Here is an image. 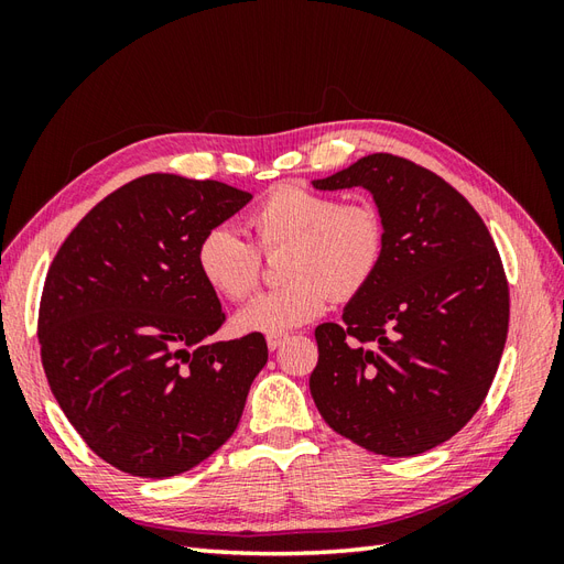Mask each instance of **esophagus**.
<instances>
[{"mask_svg": "<svg viewBox=\"0 0 564 564\" xmlns=\"http://www.w3.org/2000/svg\"><path fill=\"white\" fill-rule=\"evenodd\" d=\"M284 340H286L284 334H272V336H268V348L270 350H278L284 344Z\"/></svg>", "mask_w": 564, "mask_h": 564, "instance_id": "1", "label": "esophagus"}]
</instances>
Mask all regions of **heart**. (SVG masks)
<instances>
[{
	"instance_id": "1",
	"label": "heart",
	"mask_w": 564,
	"mask_h": 564,
	"mask_svg": "<svg viewBox=\"0 0 564 564\" xmlns=\"http://www.w3.org/2000/svg\"><path fill=\"white\" fill-rule=\"evenodd\" d=\"M256 246L232 226H214L197 245V268L216 294L247 299L261 280L263 253L286 247L282 286L251 299L235 324L245 334H284L317 319L329 299L348 301L373 280L383 259L386 228L367 199L338 202L301 183H284L249 214Z\"/></svg>"
}]
</instances>
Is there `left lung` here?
Masks as SVG:
<instances>
[{
	"mask_svg": "<svg viewBox=\"0 0 564 564\" xmlns=\"http://www.w3.org/2000/svg\"><path fill=\"white\" fill-rule=\"evenodd\" d=\"M313 185L367 187L386 228L377 275L344 322L315 329L313 400L329 429L373 454L429 452L473 419L499 369L501 256L470 202L404 158L377 152Z\"/></svg>",
	"mask_w": 564,
	"mask_h": 564,
	"instance_id": "left-lung-1",
	"label": "left lung"
}]
</instances>
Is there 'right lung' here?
<instances>
[{
    "label": "right lung",
    "instance_id": "right-lung-1",
    "mask_svg": "<svg viewBox=\"0 0 564 564\" xmlns=\"http://www.w3.org/2000/svg\"><path fill=\"white\" fill-rule=\"evenodd\" d=\"M249 199L218 181L148 174L98 202L48 265L37 317L46 381L117 470L185 473L240 423L268 346L263 334L209 344L226 313L195 253Z\"/></svg>",
    "mask_w": 564,
    "mask_h": 564
}]
</instances>
